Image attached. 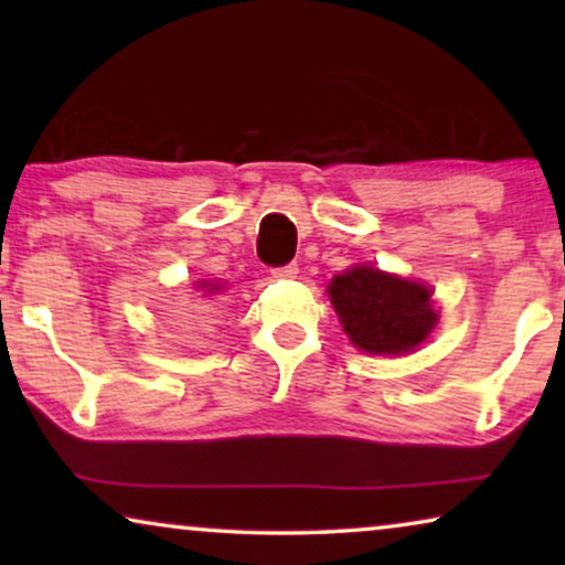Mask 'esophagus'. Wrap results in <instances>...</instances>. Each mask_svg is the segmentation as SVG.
Here are the masks:
<instances>
[{
	"label": "esophagus",
	"instance_id": "obj_1",
	"mask_svg": "<svg viewBox=\"0 0 565 565\" xmlns=\"http://www.w3.org/2000/svg\"><path fill=\"white\" fill-rule=\"evenodd\" d=\"M273 277H277V280H296V277H298V265H296V262H290V265L275 267L273 269Z\"/></svg>",
	"mask_w": 565,
	"mask_h": 565
}]
</instances>
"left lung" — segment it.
Wrapping results in <instances>:
<instances>
[{
	"mask_svg": "<svg viewBox=\"0 0 565 565\" xmlns=\"http://www.w3.org/2000/svg\"><path fill=\"white\" fill-rule=\"evenodd\" d=\"M329 298L352 344L373 354L412 352L437 323L427 285L373 267H352L337 275Z\"/></svg>",
	"mask_w": 565,
	"mask_h": 565,
	"instance_id": "obj_1",
	"label": "left lung"
}]
</instances>
